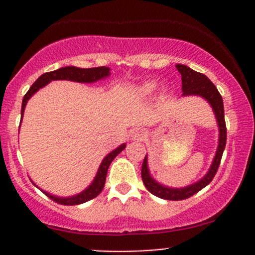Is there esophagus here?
Here are the masks:
<instances>
[{
  "instance_id": "1",
  "label": "esophagus",
  "mask_w": 255,
  "mask_h": 255,
  "mask_svg": "<svg viewBox=\"0 0 255 255\" xmlns=\"http://www.w3.org/2000/svg\"><path fill=\"white\" fill-rule=\"evenodd\" d=\"M132 139L133 140H142L145 137V130L142 128H135L134 130H132Z\"/></svg>"
}]
</instances>
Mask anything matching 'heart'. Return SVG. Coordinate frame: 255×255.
<instances>
[{
    "mask_svg": "<svg viewBox=\"0 0 255 255\" xmlns=\"http://www.w3.org/2000/svg\"><path fill=\"white\" fill-rule=\"evenodd\" d=\"M156 89V84L153 81H149V82H144L143 85H140L139 87H138V91H139V94L144 95V96H146V95H150L153 94L154 90Z\"/></svg>",
    "mask_w": 255,
    "mask_h": 255,
    "instance_id": "b5f03b06",
    "label": "heart"
}]
</instances>
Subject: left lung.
Returning <instances> with one entry per match:
<instances>
[{
    "label": "left lung",
    "instance_id": "8db88e82",
    "mask_svg": "<svg viewBox=\"0 0 255 255\" xmlns=\"http://www.w3.org/2000/svg\"><path fill=\"white\" fill-rule=\"evenodd\" d=\"M176 69L181 74L182 96H201L202 99L206 100L208 104L211 105L212 111L215 113L216 120H217L220 137H218V145L215 154V158H213L212 164H211L206 175L201 177L199 181L189 185V186L179 187V189L177 187L165 186V185L156 181L150 175V171H149L148 168V155H145L142 165V180L144 185H145L146 190L149 192H151L153 195H155V196L160 197V199L173 200V201L189 199V197L197 194L200 190L204 189L205 186H207L212 181L216 173H217L218 166H220L223 150H225L226 146V140H227V129H226L223 100L220 92H218L217 87L212 84V81L206 75L192 70L189 66L177 64Z\"/></svg>",
    "mask_w": 255,
    "mask_h": 255
}]
</instances>
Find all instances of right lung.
Returning a JSON list of instances; mask_svg holds the SVG:
<instances>
[{"instance_id": "1", "label": "right lung", "mask_w": 255, "mask_h": 255, "mask_svg": "<svg viewBox=\"0 0 255 255\" xmlns=\"http://www.w3.org/2000/svg\"><path fill=\"white\" fill-rule=\"evenodd\" d=\"M111 75L110 73V68L107 66H100V68H90V69H82V68H76V66H65V68H60L58 70L49 71V73L43 74L42 76L37 79V81L30 86V89L28 90L27 94L24 95L22 101V110H20V115L24 113L25 105H27L28 100L35 94L39 89L44 87L45 85H48L49 82L55 81V80H69V81H75V82H86V84H91V82H96L99 80L106 79ZM126 148V143L121 144L120 146L112 150L111 153L107 154L104 158V160L100 164V168L97 170L96 176L92 180L91 184L81 191L80 194L74 195V196L69 197H59L55 195H51L49 192H45L44 190H42L43 194H45L49 199H51L53 201L58 202L60 205H65V206H73V205H80L84 204V202L90 201V200L95 199L96 196H99L100 192L104 190L105 181H106V175L107 170H109L110 164L112 163L113 159ZM34 184V182H33ZM35 185V184H34ZM37 186V185H35ZM38 187V186H37ZM39 189V187H38Z\"/></svg>"}]
</instances>
